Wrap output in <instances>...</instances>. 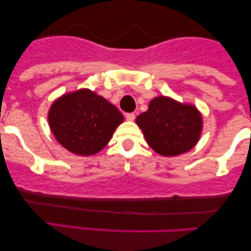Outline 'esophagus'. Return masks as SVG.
Returning a JSON list of instances; mask_svg holds the SVG:
<instances>
[{
	"label": "esophagus",
	"instance_id": "obj_1",
	"mask_svg": "<svg viewBox=\"0 0 251 251\" xmlns=\"http://www.w3.org/2000/svg\"><path fill=\"white\" fill-rule=\"evenodd\" d=\"M125 118L127 122H133V120L135 119V116H134V113H127L125 116Z\"/></svg>",
	"mask_w": 251,
	"mask_h": 251
}]
</instances>
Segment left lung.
<instances>
[{
  "label": "left lung",
  "mask_w": 251,
  "mask_h": 251,
  "mask_svg": "<svg viewBox=\"0 0 251 251\" xmlns=\"http://www.w3.org/2000/svg\"><path fill=\"white\" fill-rule=\"evenodd\" d=\"M135 123L150 148L165 157L195 148L203 129V118L196 106L165 96L152 99L148 111L139 114Z\"/></svg>",
  "instance_id": "1"
}]
</instances>
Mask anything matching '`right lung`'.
<instances>
[{"mask_svg": "<svg viewBox=\"0 0 251 251\" xmlns=\"http://www.w3.org/2000/svg\"><path fill=\"white\" fill-rule=\"evenodd\" d=\"M123 122V114L113 103L88 88L65 93L48 111V123L57 143L82 157L101 151Z\"/></svg>", "mask_w": 251, "mask_h": 251, "instance_id": "right-lung-1", "label": "right lung"}]
</instances>
